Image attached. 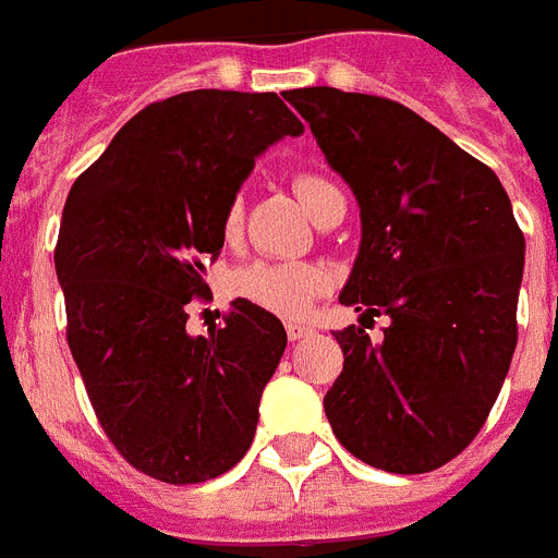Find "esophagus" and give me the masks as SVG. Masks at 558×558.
Wrapping results in <instances>:
<instances>
[{
    "label": "esophagus",
    "mask_w": 558,
    "mask_h": 558,
    "mask_svg": "<svg viewBox=\"0 0 558 558\" xmlns=\"http://www.w3.org/2000/svg\"><path fill=\"white\" fill-rule=\"evenodd\" d=\"M284 331H288V340H302V337H311V333H314V328H307V325H302V323H288L284 325Z\"/></svg>",
    "instance_id": "obj_1"
}]
</instances>
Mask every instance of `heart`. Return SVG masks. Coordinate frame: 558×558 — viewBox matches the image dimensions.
<instances>
[{"label":"heart","mask_w":558,"mask_h":558,"mask_svg":"<svg viewBox=\"0 0 558 558\" xmlns=\"http://www.w3.org/2000/svg\"><path fill=\"white\" fill-rule=\"evenodd\" d=\"M337 186L319 172L293 175V193L307 213H314L319 198ZM239 225H242V204L233 202L225 213V235H235ZM325 288H328V274L319 265H307V262H253L242 267L233 279L235 296L284 319L305 314Z\"/></svg>","instance_id":"1"}]
</instances>
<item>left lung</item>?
<instances>
[{"instance_id": "left-lung-1", "label": "left lung", "mask_w": 558, "mask_h": 558, "mask_svg": "<svg viewBox=\"0 0 558 558\" xmlns=\"http://www.w3.org/2000/svg\"><path fill=\"white\" fill-rule=\"evenodd\" d=\"M284 97L360 204L340 302L391 319L377 345L356 325L333 333L345 363L328 423L368 466L438 470L484 426L519 340L524 235L510 198L487 163L400 102L328 86Z\"/></svg>"}]
</instances>
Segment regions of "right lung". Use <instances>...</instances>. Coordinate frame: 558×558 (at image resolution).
Returning a JSON list of instances; mask_svg holds the SVG:
<instances>
[{"label":"right lung","instance_id":"right-lung-1","mask_svg":"<svg viewBox=\"0 0 558 558\" xmlns=\"http://www.w3.org/2000/svg\"><path fill=\"white\" fill-rule=\"evenodd\" d=\"M302 135L279 95L198 88L149 102L74 181L53 251L69 349L97 421L135 470L202 484L251 449L258 400L288 333L235 300L209 337L186 333L204 258L267 146Z\"/></svg>","mask_w":558,"mask_h":558}]
</instances>
